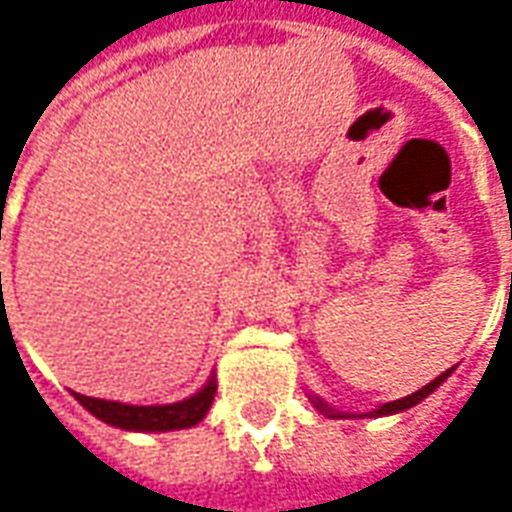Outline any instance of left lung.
I'll use <instances>...</instances> for the list:
<instances>
[{"instance_id":"left-lung-1","label":"left lung","mask_w":512,"mask_h":512,"mask_svg":"<svg viewBox=\"0 0 512 512\" xmlns=\"http://www.w3.org/2000/svg\"><path fill=\"white\" fill-rule=\"evenodd\" d=\"M450 373H452V367H450V370H444V373H441L439 378H433V381H430L428 386H422V389H417V392H411V395L400 397V400H392V403H384V406L373 408V411H367V414H356V417H386V414H400V411H406V408L417 406L419 400H425V397H428L430 392L436 389V386H441V384H444V381H447V378H450ZM310 400H312V406L318 408L321 414H326V417H334V419H337V417H348V414H343V411H337V408L326 406L321 397H310Z\"/></svg>"}]
</instances>
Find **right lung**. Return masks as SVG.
<instances>
[{
    "mask_svg": "<svg viewBox=\"0 0 512 512\" xmlns=\"http://www.w3.org/2000/svg\"><path fill=\"white\" fill-rule=\"evenodd\" d=\"M76 400L82 403L90 414H95L98 419H104L106 425H115V428L123 430H180L191 428L205 419L208 408L213 403V395H216V381L213 376L208 378V384L202 386L197 395L186 397L180 403H167V406H128V403H115V400H101V397H87L73 392Z\"/></svg>",
    "mask_w": 512,
    "mask_h": 512,
    "instance_id": "1",
    "label": "right lung"
}]
</instances>
